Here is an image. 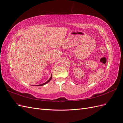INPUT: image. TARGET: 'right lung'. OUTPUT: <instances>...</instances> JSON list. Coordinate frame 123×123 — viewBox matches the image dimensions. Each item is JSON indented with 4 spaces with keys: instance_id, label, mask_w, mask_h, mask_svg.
<instances>
[{
    "instance_id": "obj_1",
    "label": "right lung",
    "mask_w": 123,
    "mask_h": 123,
    "mask_svg": "<svg viewBox=\"0 0 123 123\" xmlns=\"http://www.w3.org/2000/svg\"><path fill=\"white\" fill-rule=\"evenodd\" d=\"M52 75L51 76V77H50V78H49V79L48 80V81H47L46 82H45V83H43V84H41V85H37V86H43V85H45V84H46V83H47L48 82H49L50 81V80L52 79Z\"/></svg>"
}]
</instances>
